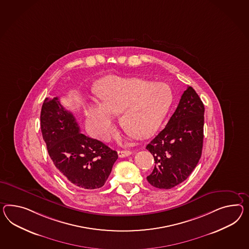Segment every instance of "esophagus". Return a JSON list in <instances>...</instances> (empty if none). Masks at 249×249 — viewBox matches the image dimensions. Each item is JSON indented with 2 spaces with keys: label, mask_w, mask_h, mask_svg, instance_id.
Segmentation results:
<instances>
[{
  "label": "esophagus",
  "mask_w": 249,
  "mask_h": 249,
  "mask_svg": "<svg viewBox=\"0 0 249 249\" xmlns=\"http://www.w3.org/2000/svg\"><path fill=\"white\" fill-rule=\"evenodd\" d=\"M117 153L120 158H124V157H127L129 155H131L132 152L129 150H121V151H118Z\"/></svg>",
  "instance_id": "obj_1"
}]
</instances>
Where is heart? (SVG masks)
Wrapping results in <instances>:
<instances>
[{
  "label": "heart",
  "mask_w": 249,
  "mask_h": 249,
  "mask_svg": "<svg viewBox=\"0 0 249 249\" xmlns=\"http://www.w3.org/2000/svg\"><path fill=\"white\" fill-rule=\"evenodd\" d=\"M101 105L87 111L88 125L98 139L107 141L114 132L113 115H120L122 127L130 136L142 139L154 134L172 102L166 84L137 77L108 76L95 88Z\"/></svg>",
  "instance_id": "obj_1"
}]
</instances>
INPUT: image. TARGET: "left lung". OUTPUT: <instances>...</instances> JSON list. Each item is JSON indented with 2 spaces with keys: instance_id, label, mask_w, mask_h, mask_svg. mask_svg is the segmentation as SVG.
<instances>
[{
  "instance_id": "8db88e82",
  "label": "left lung",
  "mask_w": 249,
  "mask_h": 249,
  "mask_svg": "<svg viewBox=\"0 0 249 249\" xmlns=\"http://www.w3.org/2000/svg\"><path fill=\"white\" fill-rule=\"evenodd\" d=\"M204 111L196 91L188 87L165 128L146 146L156 164L147 176L152 186L169 190L191 175L201 157Z\"/></svg>"
}]
</instances>
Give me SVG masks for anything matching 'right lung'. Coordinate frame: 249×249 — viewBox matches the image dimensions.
I'll list each match as a JSON object with an SVG mask.
<instances>
[{
	"label": "right lung",
	"mask_w": 249,
	"mask_h": 249,
	"mask_svg": "<svg viewBox=\"0 0 249 249\" xmlns=\"http://www.w3.org/2000/svg\"><path fill=\"white\" fill-rule=\"evenodd\" d=\"M40 128L48 153L62 178L85 190L103 187L118 158L102 142L80 133L76 118L58 97L45 98Z\"/></svg>",
	"instance_id": "right-lung-1"
}]
</instances>
